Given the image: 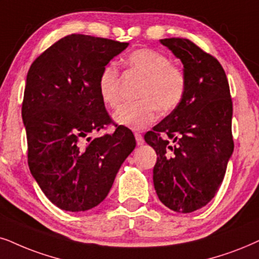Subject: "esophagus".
<instances>
[{
    "instance_id": "1",
    "label": "esophagus",
    "mask_w": 259,
    "mask_h": 259,
    "mask_svg": "<svg viewBox=\"0 0 259 259\" xmlns=\"http://www.w3.org/2000/svg\"><path fill=\"white\" fill-rule=\"evenodd\" d=\"M135 139H136V143L139 146H142L145 143V140H143V136L139 133H135Z\"/></svg>"
}]
</instances>
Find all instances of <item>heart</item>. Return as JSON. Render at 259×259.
<instances>
[{"mask_svg": "<svg viewBox=\"0 0 259 259\" xmlns=\"http://www.w3.org/2000/svg\"><path fill=\"white\" fill-rule=\"evenodd\" d=\"M124 63L143 77L137 94L141 100L120 106L113 118L129 129L143 130L155 122L158 109L168 112L179 105L186 90L185 73L171 63L165 54L154 49L133 51ZM98 92L106 106L116 107L119 104V74L114 64H106L101 69Z\"/></svg>", "mask_w": 259, "mask_h": 259, "instance_id": "b5f03b06", "label": "heart"}]
</instances>
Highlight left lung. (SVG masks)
<instances>
[{
  "mask_svg": "<svg viewBox=\"0 0 259 259\" xmlns=\"http://www.w3.org/2000/svg\"><path fill=\"white\" fill-rule=\"evenodd\" d=\"M184 65L186 90L179 105L146 142L156 152V195L177 212H192L211 201L233 153L232 104L227 76L217 58L186 38L161 39Z\"/></svg>",
  "mask_w": 259,
  "mask_h": 259,
  "instance_id": "1",
  "label": "left lung"
}]
</instances>
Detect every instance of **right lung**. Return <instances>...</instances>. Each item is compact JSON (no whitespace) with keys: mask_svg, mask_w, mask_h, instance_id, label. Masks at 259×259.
I'll list each match as a JSON object with an SVG mask.
<instances>
[{"mask_svg":"<svg viewBox=\"0 0 259 259\" xmlns=\"http://www.w3.org/2000/svg\"><path fill=\"white\" fill-rule=\"evenodd\" d=\"M129 42L84 34L63 37L29 67L22 100L27 161L45 196L67 211L103 202L136 146L123 125L92 140L114 123L98 92L100 71Z\"/></svg>","mask_w":259,"mask_h":259,"instance_id":"add662e5","label":"right lung"}]
</instances>
